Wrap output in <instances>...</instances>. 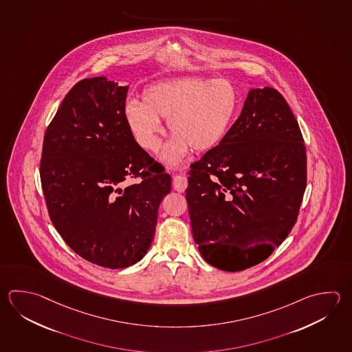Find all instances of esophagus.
Returning a JSON list of instances; mask_svg holds the SVG:
<instances>
[{
  "label": "esophagus",
  "instance_id": "obj_1",
  "mask_svg": "<svg viewBox=\"0 0 352 352\" xmlns=\"http://www.w3.org/2000/svg\"><path fill=\"white\" fill-rule=\"evenodd\" d=\"M186 186H188V180H186V177H183V175H175L174 178H173V188L177 190V192H183L186 189Z\"/></svg>",
  "mask_w": 352,
  "mask_h": 352
}]
</instances>
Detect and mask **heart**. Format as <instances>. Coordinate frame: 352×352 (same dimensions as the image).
Wrapping results in <instances>:
<instances>
[{
    "label": "heart",
    "instance_id": "1",
    "mask_svg": "<svg viewBox=\"0 0 352 352\" xmlns=\"http://www.w3.org/2000/svg\"><path fill=\"white\" fill-rule=\"evenodd\" d=\"M239 107V92L230 80L186 77L146 87L142 103H126L124 118L134 140L148 152L160 149V120H168L173 138L164 148L163 160L175 164L189 149L206 152L220 144L236 120Z\"/></svg>",
    "mask_w": 352,
    "mask_h": 352
}]
</instances>
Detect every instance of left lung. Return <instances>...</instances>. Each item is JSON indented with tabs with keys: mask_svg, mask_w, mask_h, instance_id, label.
I'll use <instances>...</instances> for the list:
<instances>
[{
	"mask_svg": "<svg viewBox=\"0 0 352 352\" xmlns=\"http://www.w3.org/2000/svg\"><path fill=\"white\" fill-rule=\"evenodd\" d=\"M306 175L305 143L285 98L252 89L224 140L190 166L186 198L203 259L241 272L269 258L296 223Z\"/></svg>",
	"mask_w": 352,
	"mask_h": 352,
	"instance_id": "left-lung-1",
	"label": "left lung"
}]
</instances>
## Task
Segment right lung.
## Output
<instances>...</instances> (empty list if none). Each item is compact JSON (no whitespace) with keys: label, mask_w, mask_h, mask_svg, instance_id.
I'll use <instances>...</instances> for the list:
<instances>
[{"label":"right lung","mask_w":352,"mask_h":352,"mask_svg":"<svg viewBox=\"0 0 352 352\" xmlns=\"http://www.w3.org/2000/svg\"><path fill=\"white\" fill-rule=\"evenodd\" d=\"M126 92L106 77L77 82L47 126L40 163L54 228L76 254L108 269L146 255L172 190V177L126 126Z\"/></svg>","instance_id":"right-lung-1"}]
</instances>
